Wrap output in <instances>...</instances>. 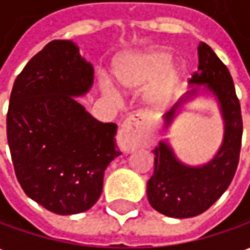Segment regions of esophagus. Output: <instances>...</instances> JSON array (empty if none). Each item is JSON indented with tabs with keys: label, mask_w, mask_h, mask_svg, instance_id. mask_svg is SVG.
Masks as SVG:
<instances>
[{
	"label": "esophagus",
	"mask_w": 250,
	"mask_h": 250,
	"mask_svg": "<svg viewBox=\"0 0 250 250\" xmlns=\"http://www.w3.org/2000/svg\"><path fill=\"white\" fill-rule=\"evenodd\" d=\"M143 125V115L139 112L131 114L123 122L118 135V145L125 151H134L143 145L141 136V125Z\"/></svg>",
	"instance_id": "1"
}]
</instances>
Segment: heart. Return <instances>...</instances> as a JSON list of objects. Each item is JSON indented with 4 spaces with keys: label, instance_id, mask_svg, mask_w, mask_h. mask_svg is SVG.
Wrapping results in <instances>:
<instances>
[{
    "label": "heart",
    "instance_id": "1",
    "mask_svg": "<svg viewBox=\"0 0 250 250\" xmlns=\"http://www.w3.org/2000/svg\"><path fill=\"white\" fill-rule=\"evenodd\" d=\"M171 62V55L162 49L122 56L115 64V75L125 88H138L159 76ZM178 80V71L170 69L165 73L157 95V103H162Z\"/></svg>",
    "mask_w": 250,
    "mask_h": 250
}]
</instances>
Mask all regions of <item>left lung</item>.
<instances>
[{
	"instance_id": "1",
	"label": "left lung",
	"mask_w": 250,
	"mask_h": 250,
	"mask_svg": "<svg viewBox=\"0 0 250 250\" xmlns=\"http://www.w3.org/2000/svg\"><path fill=\"white\" fill-rule=\"evenodd\" d=\"M198 71L191 84H204L217 96L225 123V136L218 154L201 167L185 166L174 155L166 142H161L152 152L155 168L147 182V197L154 209L174 218H188L204 213L229 188L236 174L242 139V116L230 72L205 42L198 44ZM197 93V88L175 104L165 115L166 125L173 122L181 104Z\"/></svg>"
}]
</instances>
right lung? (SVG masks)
<instances>
[{"mask_svg": "<svg viewBox=\"0 0 250 250\" xmlns=\"http://www.w3.org/2000/svg\"><path fill=\"white\" fill-rule=\"evenodd\" d=\"M93 68L76 44L53 40L21 71L10 93L6 135L25 194L56 214L91 209L104 170L122 152L115 123H102L73 96L87 92Z\"/></svg>", "mask_w": 250, "mask_h": 250, "instance_id": "right-lung-1", "label": "right lung"}]
</instances>
